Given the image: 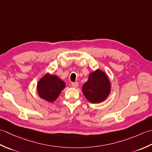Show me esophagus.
<instances>
[{
    "instance_id": "obj_1",
    "label": "esophagus",
    "mask_w": 152,
    "mask_h": 152,
    "mask_svg": "<svg viewBox=\"0 0 152 152\" xmlns=\"http://www.w3.org/2000/svg\"><path fill=\"white\" fill-rule=\"evenodd\" d=\"M78 85H79V84H78V83H77V82L72 83V87H73V88L77 87V86H78Z\"/></svg>"
}]
</instances>
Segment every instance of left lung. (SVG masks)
I'll list each match as a JSON object with an SVG mask.
<instances>
[{
    "instance_id": "obj_1",
    "label": "left lung",
    "mask_w": 152,
    "mask_h": 152,
    "mask_svg": "<svg viewBox=\"0 0 152 152\" xmlns=\"http://www.w3.org/2000/svg\"><path fill=\"white\" fill-rule=\"evenodd\" d=\"M110 83L107 75L100 70L91 73L88 80L83 86V92L91 103L104 101L110 92Z\"/></svg>"
}]
</instances>
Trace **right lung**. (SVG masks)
<instances>
[{
	"label": "right lung",
	"mask_w": 152,
	"mask_h": 152,
	"mask_svg": "<svg viewBox=\"0 0 152 152\" xmlns=\"http://www.w3.org/2000/svg\"><path fill=\"white\" fill-rule=\"evenodd\" d=\"M66 84L57 76L46 75L37 85L39 96L48 102H53L60 95Z\"/></svg>",
	"instance_id": "obj_1"
}]
</instances>
